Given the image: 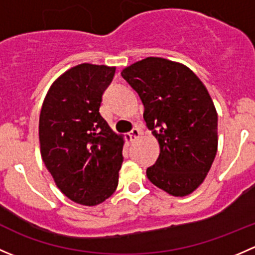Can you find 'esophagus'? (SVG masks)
I'll list each match as a JSON object with an SVG mask.
<instances>
[{"label": "esophagus", "mask_w": 255, "mask_h": 255, "mask_svg": "<svg viewBox=\"0 0 255 255\" xmlns=\"http://www.w3.org/2000/svg\"><path fill=\"white\" fill-rule=\"evenodd\" d=\"M142 133L143 132H142V129H140V128H133V129L129 132L130 139H132V140L138 139V138H139L140 135H142Z\"/></svg>", "instance_id": "1"}]
</instances>
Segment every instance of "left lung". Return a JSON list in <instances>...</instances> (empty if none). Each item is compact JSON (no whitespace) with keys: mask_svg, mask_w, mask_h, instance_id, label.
<instances>
[{"mask_svg":"<svg viewBox=\"0 0 255 255\" xmlns=\"http://www.w3.org/2000/svg\"><path fill=\"white\" fill-rule=\"evenodd\" d=\"M121 75L139 95L146 127L160 146L146 176L173 196L191 194L217 153V112L207 89L185 65L154 56Z\"/></svg>","mask_w":255,"mask_h":255,"instance_id":"left-lung-1","label":"left lung"}]
</instances>
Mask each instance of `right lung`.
<instances>
[{
  "label": "right lung",
  "instance_id": "add662e5",
  "mask_svg": "<svg viewBox=\"0 0 255 255\" xmlns=\"http://www.w3.org/2000/svg\"><path fill=\"white\" fill-rule=\"evenodd\" d=\"M116 68L80 64L48 91L39 117L42 158L56 186L76 204L96 206L118 185L123 138L100 115Z\"/></svg>",
  "mask_w": 255,
  "mask_h": 255
}]
</instances>
